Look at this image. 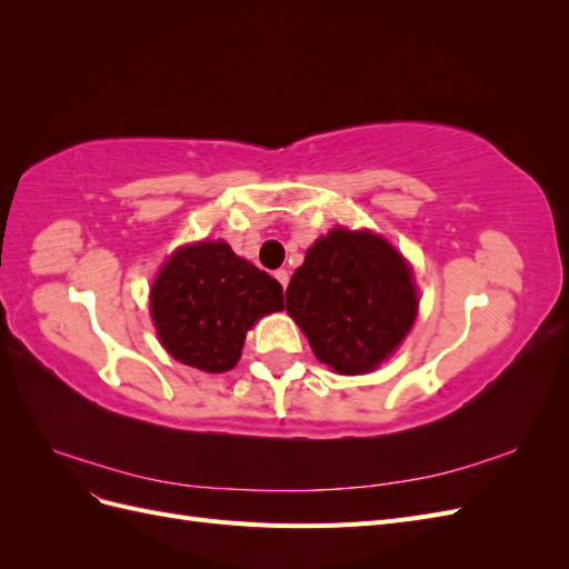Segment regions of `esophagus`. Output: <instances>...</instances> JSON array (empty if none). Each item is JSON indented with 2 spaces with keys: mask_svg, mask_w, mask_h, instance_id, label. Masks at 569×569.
<instances>
[{
  "mask_svg": "<svg viewBox=\"0 0 569 569\" xmlns=\"http://www.w3.org/2000/svg\"><path fill=\"white\" fill-rule=\"evenodd\" d=\"M274 278H278V282L287 289V284H289V272L284 270V268H280V270H274Z\"/></svg>",
  "mask_w": 569,
  "mask_h": 569,
  "instance_id": "34e87169",
  "label": "esophagus"
}]
</instances>
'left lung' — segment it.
Returning <instances> with one entry per match:
<instances>
[{
  "mask_svg": "<svg viewBox=\"0 0 569 569\" xmlns=\"http://www.w3.org/2000/svg\"><path fill=\"white\" fill-rule=\"evenodd\" d=\"M284 297L316 358L339 375L375 370L418 316L403 258L382 237L343 228L306 251Z\"/></svg>",
  "mask_w": 569,
  "mask_h": 569,
  "instance_id": "1",
  "label": "left lung"
}]
</instances>
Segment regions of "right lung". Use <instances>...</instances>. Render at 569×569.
<instances>
[{
    "mask_svg": "<svg viewBox=\"0 0 569 569\" xmlns=\"http://www.w3.org/2000/svg\"><path fill=\"white\" fill-rule=\"evenodd\" d=\"M282 308V284L226 242L176 251L151 287V318L166 351L203 372L234 368L249 327Z\"/></svg>",
    "mask_w": 569,
    "mask_h": 569,
    "instance_id": "obj_1",
    "label": "right lung"
}]
</instances>
